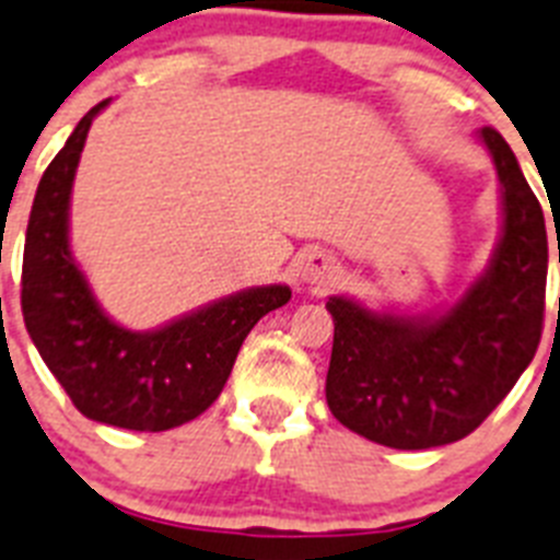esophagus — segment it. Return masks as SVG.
<instances>
[{
    "instance_id": "34e87169",
    "label": "esophagus",
    "mask_w": 560,
    "mask_h": 560,
    "mask_svg": "<svg viewBox=\"0 0 560 560\" xmlns=\"http://www.w3.org/2000/svg\"><path fill=\"white\" fill-rule=\"evenodd\" d=\"M332 270H336V267H332V258L316 253V256H310L307 261H304L302 279L307 281V284H318V288H322V284H327V281L332 279Z\"/></svg>"
}]
</instances>
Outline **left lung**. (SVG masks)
Segmentation results:
<instances>
[{"instance_id":"8db88e82","label":"left lung","mask_w":560,"mask_h":560,"mask_svg":"<svg viewBox=\"0 0 560 560\" xmlns=\"http://www.w3.org/2000/svg\"><path fill=\"white\" fill-rule=\"evenodd\" d=\"M478 139L501 182V238L467 293L441 313L401 316L330 295L327 407L364 439L393 450L462 441L529 368L544 330L547 224L495 128ZM560 261V250H558Z\"/></svg>"}]
</instances>
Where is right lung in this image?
<instances>
[{"mask_svg":"<svg viewBox=\"0 0 560 560\" xmlns=\"http://www.w3.org/2000/svg\"><path fill=\"white\" fill-rule=\"evenodd\" d=\"M107 102L84 113L36 187L22 258V316L42 361L82 416L162 432L187 424L219 398L247 332L290 302V288L242 290L144 332L107 316L70 253V190L88 130Z\"/></svg>","mask_w":560,"mask_h":560,"instance_id":"right-lung-1","label":"right lung"}]
</instances>
